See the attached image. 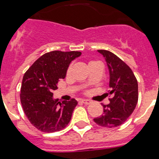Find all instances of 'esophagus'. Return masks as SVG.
<instances>
[{
	"label": "esophagus",
	"mask_w": 159,
	"mask_h": 159,
	"mask_svg": "<svg viewBox=\"0 0 159 159\" xmlns=\"http://www.w3.org/2000/svg\"><path fill=\"white\" fill-rule=\"evenodd\" d=\"M81 102H82L83 104H84V105H89L91 102V101L89 100V99H84V100L81 101Z\"/></svg>",
	"instance_id": "34e87169"
}]
</instances>
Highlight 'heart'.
I'll return each instance as SVG.
<instances>
[{
    "mask_svg": "<svg viewBox=\"0 0 159 159\" xmlns=\"http://www.w3.org/2000/svg\"><path fill=\"white\" fill-rule=\"evenodd\" d=\"M91 62H94V61H91V62H90V63H91ZM69 70H70V69H68V73H69Z\"/></svg>",
    "mask_w": 159,
    "mask_h": 159,
    "instance_id": "obj_1",
    "label": "heart"
}]
</instances>
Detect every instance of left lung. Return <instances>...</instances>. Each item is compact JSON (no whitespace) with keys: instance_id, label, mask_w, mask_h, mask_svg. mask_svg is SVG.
Masks as SVG:
<instances>
[{"instance_id":"1","label":"left lung","mask_w":159,"mask_h":159,"mask_svg":"<svg viewBox=\"0 0 159 159\" xmlns=\"http://www.w3.org/2000/svg\"><path fill=\"white\" fill-rule=\"evenodd\" d=\"M106 61L109 71L111 95L109 105H102L103 113L94 118L96 124L106 128L122 125L135 108L139 99L138 81L131 68L118 56L106 50H98Z\"/></svg>"}]
</instances>
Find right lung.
<instances>
[{"instance_id": "obj_1", "label": "right lung", "mask_w": 159, "mask_h": 159, "mask_svg": "<svg viewBox=\"0 0 159 159\" xmlns=\"http://www.w3.org/2000/svg\"><path fill=\"white\" fill-rule=\"evenodd\" d=\"M81 55L80 51H51L43 54L25 72L20 102L30 122L40 131H60L70 122L78 102L73 98L61 103L53 98V91L57 89L60 79L66 77L70 62Z\"/></svg>"}]
</instances>
